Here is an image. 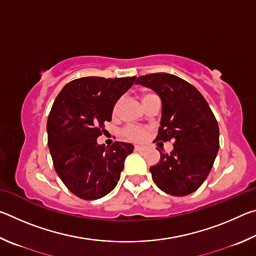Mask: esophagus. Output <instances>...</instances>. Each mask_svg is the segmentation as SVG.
I'll list each match as a JSON object with an SVG mask.
<instances>
[{
    "instance_id": "1",
    "label": "esophagus",
    "mask_w": 256,
    "mask_h": 256,
    "mask_svg": "<svg viewBox=\"0 0 256 256\" xmlns=\"http://www.w3.org/2000/svg\"><path fill=\"white\" fill-rule=\"evenodd\" d=\"M134 150H136V151H144L146 148H144V146H134Z\"/></svg>"
}]
</instances>
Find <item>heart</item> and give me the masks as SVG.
<instances>
[{"label":"heart","mask_w":256,"mask_h":256,"mask_svg":"<svg viewBox=\"0 0 256 256\" xmlns=\"http://www.w3.org/2000/svg\"><path fill=\"white\" fill-rule=\"evenodd\" d=\"M151 96H154V94H144V96H142V102L146 100V99ZM120 106H122V99H118V100L115 102L114 107H112V116H118L120 114ZM122 134L125 138H128V140L138 142L146 138V136L149 134V130L142 126H136V125H128V126H125L122 130Z\"/></svg>","instance_id":"1"}]
</instances>
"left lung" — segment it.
Wrapping results in <instances>:
<instances>
[{"label": "left lung", "mask_w": 256, "mask_h": 256, "mask_svg": "<svg viewBox=\"0 0 256 256\" xmlns=\"http://www.w3.org/2000/svg\"><path fill=\"white\" fill-rule=\"evenodd\" d=\"M136 84L159 94L162 116L156 141H172L174 146L170 154L160 152V162L150 167L154 182L174 196L196 192L209 175L219 149L214 112L196 86L174 74L151 73L138 76Z\"/></svg>", "instance_id": "1"}]
</instances>
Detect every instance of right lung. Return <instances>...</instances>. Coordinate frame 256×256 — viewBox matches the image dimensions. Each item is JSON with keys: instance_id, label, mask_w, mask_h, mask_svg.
Listing matches in <instances>:
<instances>
[{"instance_id": "obj_1", "label": "right lung", "mask_w": 256, "mask_h": 256, "mask_svg": "<svg viewBox=\"0 0 256 256\" xmlns=\"http://www.w3.org/2000/svg\"><path fill=\"white\" fill-rule=\"evenodd\" d=\"M136 76H86L68 82L58 94L47 120L48 148L55 172L78 198L97 200L115 188L133 146L98 144L112 120V107Z\"/></svg>"}]
</instances>
